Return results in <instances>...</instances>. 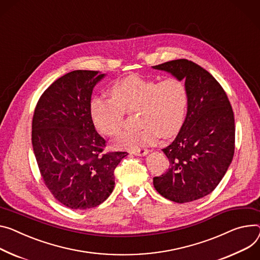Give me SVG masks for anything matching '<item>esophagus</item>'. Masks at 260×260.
I'll list each match as a JSON object with an SVG mask.
<instances>
[{
  "label": "esophagus",
  "mask_w": 260,
  "mask_h": 260,
  "mask_svg": "<svg viewBox=\"0 0 260 260\" xmlns=\"http://www.w3.org/2000/svg\"><path fill=\"white\" fill-rule=\"evenodd\" d=\"M149 153V150L148 149H135V150H131V154L133 155H136V156H145Z\"/></svg>",
  "instance_id": "34e87169"
}]
</instances>
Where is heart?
Listing matches in <instances>:
<instances>
[{"label":"heart","instance_id":"heart-1","mask_svg":"<svg viewBox=\"0 0 260 260\" xmlns=\"http://www.w3.org/2000/svg\"><path fill=\"white\" fill-rule=\"evenodd\" d=\"M112 96L98 94L90 101V114L96 130L115 136L122 130L125 111L136 114L135 130L124 132L114 141L119 149L135 150L149 146L158 135L168 137L181 127L188 94L181 80H156L130 76L111 87Z\"/></svg>","mask_w":260,"mask_h":260}]
</instances>
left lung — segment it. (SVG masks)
Listing matches in <instances>:
<instances>
[{
	"instance_id": "left-lung-1",
	"label": "left lung",
	"mask_w": 260,
	"mask_h": 260,
	"mask_svg": "<svg viewBox=\"0 0 260 260\" xmlns=\"http://www.w3.org/2000/svg\"><path fill=\"white\" fill-rule=\"evenodd\" d=\"M185 80V121L174 142L162 149L170 167L153 178L156 190L176 203L210 193L221 182L234 155V114L228 96L206 70L187 59L153 67Z\"/></svg>"
}]
</instances>
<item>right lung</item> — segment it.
<instances>
[{"label":"right lung","mask_w":260,"mask_h":260,"mask_svg":"<svg viewBox=\"0 0 260 260\" xmlns=\"http://www.w3.org/2000/svg\"><path fill=\"white\" fill-rule=\"evenodd\" d=\"M104 76L78 70L58 78L33 114L32 146L43 180L57 201L75 210L105 201L114 187V170L127 155L103 153L106 142L94 129L91 93Z\"/></svg>","instance_id":"1"}]
</instances>
